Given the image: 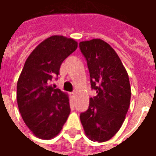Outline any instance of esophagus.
Listing matches in <instances>:
<instances>
[{
  "instance_id": "1",
  "label": "esophagus",
  "mask_w": 156,
  "mask_h": 156,
  "mask_svg": "<svg viewBox=\"0 0 156 156\" xmlns=\"http://www.w3.org/2000/svg\"><path fill=\"white\" fill-rule=\"evenodd\" d=\"M70 95H71L72 99H73V100H74L75 98H76V94H75V93H73H73H71V94H70Z\"/></svg>"
}]
</instances>
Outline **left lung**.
Here are the masks:
<instances>
[{
    "mask_svg": "<svg viewBox=\"0 0 156 156\" xmlns=\"http://www.w3.org/2000/svg\"><path fill=\"white\" fill-rule=\"evenodd\" d=\"M79 48L87 60L91 88L97 93L89 98V107L80 120L90 140L105 142L124 123L130 103L129 79L119 57L106 41H83Z\"/></svg>",
    "mask_w": 156,
    "mask_h": 156,
    "instance_id": "8db88e82",
    "label": "left lung"
}]
</instances>
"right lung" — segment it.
Returning a JSON list of instances; mask_svg holds the SVG:
<instances>
[{"mask_svg":"<svg viewBox=\"0 0 156 156\" xmlns=\"http://www.w3.org/2000/svg\"><path fill=\"white\" fill-rule=\"evenodd\" d=\"M77 48L73 38L51 36L32 51L20 74L16 86L19 111L39 139L56 137L70 114L68 95L50 83L59 74L62 62Z\"/></svg>","mask_w":156,"mask_h":156,"instance_id":"add662e5","label":"right lung"}]
</instances>
